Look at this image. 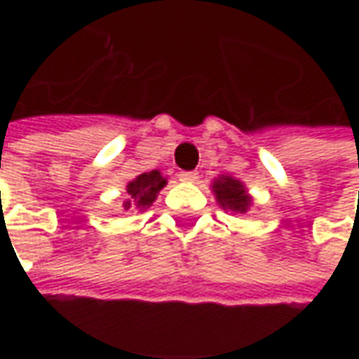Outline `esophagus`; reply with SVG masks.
<instances>
[{
    "label": "esophagus",
    "instance_id": "1",
    "mask_svg": "<svg viewBox=\"0 0 359 359\" xmlns=\"http://www.w3.org/2000/svg\"><path fill=\"white\" fill-rule=\"evenodd\" d=\"M198 172H182L180 173V182H184V184H194V182H198Z\"/></svg>",
    "mask_w": 359,
    "mask_h": 359
}]
</instances>
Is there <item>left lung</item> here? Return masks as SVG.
<instances>
[{
	"instance_id": "8db88e82",
	"label": "left lung",
	"mask_w": 359,
	"mask_h": 359,
	"mask_svg": "<svg viewBox=\"0 0 359 359\" xmlns=\"http://www.w3.org/2000/svg\"><path fill=\"white\" fill-rule=\"evenodd\" d=\"M217 205L231 214H248L254 205V198L248 194V187L233 175H217L212 182Z\"/></svg>"
}]
</instances>
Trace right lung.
Instances as JSON below:
<instances>
[{
	"label": "right lung",
	"mask_w": 359,
	"mask_h": 359,
	"mask_svg": "<svg viewBox=\"0 0 359 359\" xmlns=\"http://www.w3.org/2000/svg\"><path fill=\"white\" fill-rule=\"evenodd\" d=\"M165 184H168V177H163L159 170L140 173L126 186L128 198L123 201V210L126 212H144V210H147L156 201L158 194L165 187Z\"/></svg>",
	"instance_id": "add662e5"
}]
</instances>
